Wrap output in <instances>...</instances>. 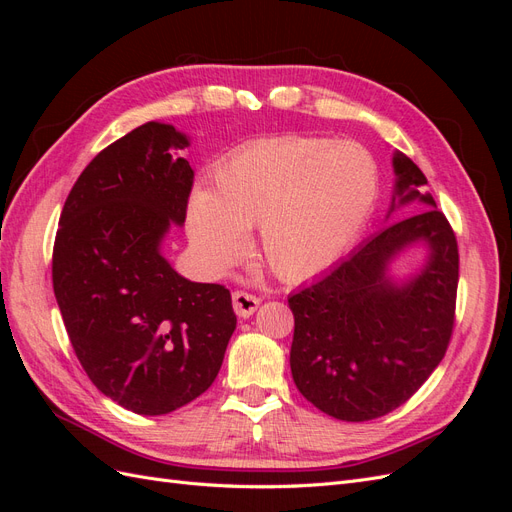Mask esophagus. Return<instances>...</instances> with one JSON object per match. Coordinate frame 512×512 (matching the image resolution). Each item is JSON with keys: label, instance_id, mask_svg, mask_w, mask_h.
Instances as JSON below:
<instances>
[{"label": "esophagus", "instance_id": "1", "mask_svg": "<svg viewBox=\"0 0 512 512\" xmlns=\"http://www.w3.org/2000/svg\"><path fill=\"white\" fill-rule=\"evenodd\" d=\"M260 305V299L256 294H250L245 290H235L232 292V307H235V312L239 318H250Z\"/></svg>", "mask_w": 512, "mask_h": 512}]
</instances>
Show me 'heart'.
<instances>
[{"mask_svg": "<svg viewBox=\"0 0 512 512\" xmlns=\"http://www.w3.org/2000/svg\"><path fill=\"white\" fill-rule=\"evenodd\" d=\"M378 192L376 164L352 141L282 136L218 164L211 192L194 194L188 232L224 269L258 226V254L273 275L301 282L335 262L365 224Z\"/></svg>", "mask_w": 512, "mask_h": 512, "instance_id": "heart-1", "label": "heart"}]
</instances>
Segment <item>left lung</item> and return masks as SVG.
<instances>
[{
  "label": "left lung",
  "instance_id": "left-lung-1",
  "mask_svg": "<svg viewBox=\"0 0 512 512\" xmlns=\"http://www.w3.org/2000/svg\"><path fill=\"white\" fill-rule=\"evenodd\" d=\"M393 168L391 211L412 200L431 209L382 228L288 297L292 380L307 401L339 421H371L406 404L444 359L455 327V232L431 194L421 192L423 170L401 151L393 153ZM418 240L430 247L424 271L395 285L385 275L388 262Z\"/></svg>",
  "mask_w": 512,
  "mask_h": 512
}]
</instances>
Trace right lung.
Wrapping results in <instances>:
<instances>
[{"label": "right lung", "mask_w": 512, "mask_h": 512, "mask_svg": "<svg viewBox=\"0 0 512 512\" xmlns=\"http://www.w3.org/2000/svg\"><path fill=\"white\" fill-rule=\"evenodd\" d=\"M188 136L149 121L102 149L76 179L53 247V290L89 380L143 416L203 395L237 327L222 284L181 277L162 256L194 183Z\"/></svg>", "instance_id": "obj_1"}]
</instances>
